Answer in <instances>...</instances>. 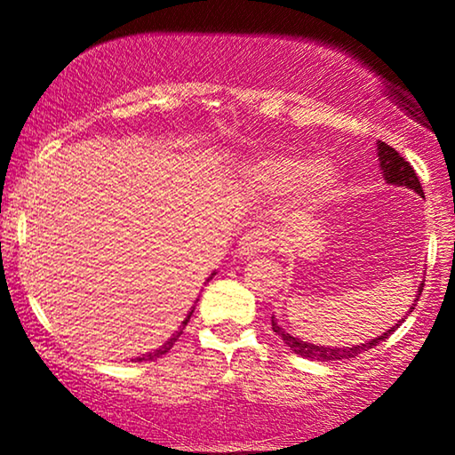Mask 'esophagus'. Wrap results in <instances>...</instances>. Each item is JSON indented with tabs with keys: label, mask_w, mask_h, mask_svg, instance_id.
Listing matches in <instances>:
<instances>
[{
	"label": "esophagus",
	"mask_w": 455,
	"mask_h": 455,
	"mask_svg": "<svg viewBox=\"0 0 455 455\" xmlns=\"http://www.w3.org/2000/svg\"><path fill=\"white\" fill-rule=\"evenodd\" d=\"M269 246H271L269 234L263 232V229H251V232H246L240 238L238 248H235V254H238L240 259H252V257H257L259 252L267 251Z\"/></svg>",
	"instance_id": "34e87169"
}]
</instances>
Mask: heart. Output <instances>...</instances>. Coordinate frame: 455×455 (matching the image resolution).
<instances>
[{
  "instance_id": "heart-1",
  "label": "heart",
  "mask_w": 455,
  "mask_h": 455,
  "mask_svg": "<svg viewBox=\"0 0 455 455\" xmlns=\"http://www.w3.org/2000/svg\"><path fill=\"white\" fill-rule=\"evenodd\" d=\"M248 182L257 190L285 192L296 188L298 201L307 207H323L339 188V173L327 159H313L291 153H269L251 161L246 167Z\"/></svg>"
}]
</instances>
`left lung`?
<instances>
[{
	"label": "left lung",
	"mask_w": 455,
	"mask_h": 455,
	"mask_svg": "<svg viewBox=\"0 0 455 455\" xmlns=\"http://www.w3.org/2000/svg\"><path fill=\"white\" fill-rule=\"evenodd\" d=\"M377 157H379V170H381V176L387 184L391 186H402V188H408L416 192V195L425 198V192H422V186L419 182V176H416V172L412 170V165L408 164L406 159L402 157L400 153L395 151V148H391L389 145H385V142L379 140L377 142ZM425 288V283L419 285V291H416V298H414V304L408 308V313L403 315V319L412 313V308L416 307V302H419L420 298V291ZM402 319V321H403ZM402 321H397L394 327H389L387 331L377 335L375 339L371 341H364V344L360 346H352V347H331V346H316V344H308V341H302L300 338H296V335H291L285 331V329L279 325L275 316H271V327L273 331H275L279 338L283 339V344L290 347L291 352L298 354V356L302 358H310V360H319V363H331V360H346V358H354L358 356V354H363L366 350H371L372 346L381 344V341L387 338L389 333H394L397 327L402 325Z\"/></svg>",
	"instance_id": "obj_1"
}]
</instances>
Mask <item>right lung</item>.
Listing matches in <instances>:
<instances>
[{
	"label": "right lung",
	"mask_w": 455,
	"mask_h": 455,
	"mask_svg": "<svg viewBox=\"0 0 455 455\" xmlns=\"http://www.w3.org/2000/svg\"><path fill=\"white\" fill-rule=\"evenodd\" d=\"M215 273H217V271H213V273H211V275L207 277V282H211V279H213V275H215ZM207 282H204V283H207ZM192 313H195V307H192V308L188 310V315H186V319L182 321V325H180V329H178V331H176V333H172V338H170V339H167L164 346H159V347H157V350H153V352H147V354H142V356H139V358H134V363H145V360H157V358H161V356H164V354H167V352H170V350H172V347H173V344H176V341H178V338H180V335H182V329L186 327V323H188V321H190V316H192Z\"/></svg>",
	"instance_id": "1"
}]
</instances>
